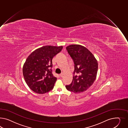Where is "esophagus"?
<instances>
[{
    "instance_id": "34e87169",
    "label": "esophagus",
    "mask_w": 128,
    "mask_h": 128,
    "mask_svg": "<svg viewBox=\"0 0 128 128\" xmlns=\"http://www.w3.org/2000/svg\"><path fill=\"white\" fill-rule=\"evenodd\" d=\"M63 73H62L60 74V77H63Z\"/></svg>"
}]
</instances>
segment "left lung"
<instances>
[{"label":"left lung","instance_id":"8db88e82","mask_svg":"<svg viewBox=\"0 0 128 128\" xmlns=\"http://www.w3.org/2000/svg\"><path fill=\"white\" fill-rule=\"evenodd\" d=\"M74 64L73 80L66 89L74 93H80L92 85L96 77L98 62L88 49L80 45H71L66 48Z\"/></svg>","mask_w":128,"mask_h":128}]
</instances>
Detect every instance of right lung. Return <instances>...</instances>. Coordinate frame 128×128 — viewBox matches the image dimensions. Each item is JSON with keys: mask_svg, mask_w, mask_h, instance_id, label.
I'll return each mask as SVG.
<instances>
[{"mask_svg": "<svg viewBox=\"0 0 128 128\" xmlns=\"http://www.w3.org/2000/svg\"><path fill=\"white\" fill-rule=\"evenodd\" d=\"M62 48L46 46L28 56L23 66V74L26 82L35 93H46L54 88L57 78L52 74V59Z\"/></svg>", "mask_w": 128, "mask_h": 128, "instance_id": "obj_1", "label": "right lung"}]
</instances>
